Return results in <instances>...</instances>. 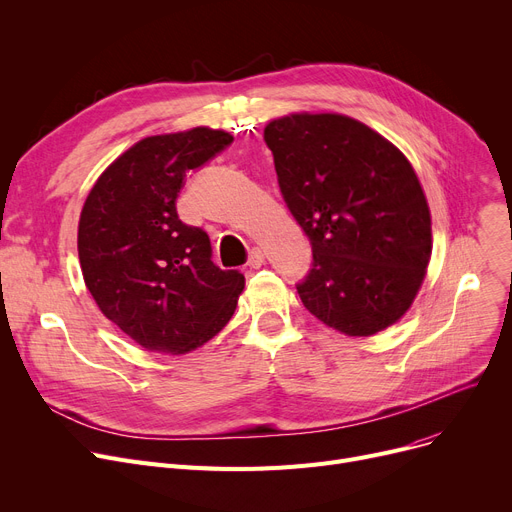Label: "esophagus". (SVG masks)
<instances>
[{
  "label": "esophagus",
  "instance_id": "34e87169",
  "mask_svg": "<svg viewBox=\"0 0 512 512\" xmlns=\"http://www.w3.org/2000/svg\"><path fill=\"white\" fill-rule=\"evenodd\" d=\"M265 263V255H263V251L261 249H253L251 251V255H249V267L251 270H259V267Z\"/></svg>",
  "mask_w": 512,
  "mask_h": 512
}]
</instances>
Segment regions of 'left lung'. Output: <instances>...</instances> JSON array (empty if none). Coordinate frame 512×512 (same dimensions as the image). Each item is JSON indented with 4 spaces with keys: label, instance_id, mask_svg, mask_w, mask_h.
<instances>
[{
    "label": "left lung",
    "instance_id": "1",
    "mask_svg": "<svg viewBox=\"0 0 512 512\" xmlns=\"http://www.w3.org/2000/svg\"><path fill=\"white\" fill-rule=\"evenodd\" d=\"M280 191L311 240L303 305L353 338L402 319L432 259V213L396 145L344 114L294 112L263 128Z\"/></svg>",
    "mask_w": 512,
    "mask_h": 512
}]
</instances>
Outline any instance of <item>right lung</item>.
<instances>
[{
    "label": "right lung",
    "instance_id": "add662e5",
    "mask_svg": "<svg viewBox=\"0 0 512 512\" xmlns=\"http://www.w3.org/2000/svg\"><path fill=\"white\" fill-rule=\"evenodd\" d=\"M226 130L155 134L95 180L78 220V261L99 311L145 351L186 355L220 334L245 276L211 261L209 236L178 220L188 170L230 145Z\"/></svg>",
    "mask_w": 512,
    "mask_h": 512
}]
</instances>
